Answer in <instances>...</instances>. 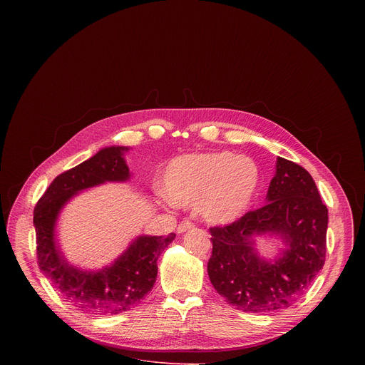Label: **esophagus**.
Returning <instances> with one entry per match:
<instances>
[{
    "mask_svg": "<svg viewBox=\"0 0 365 365\" xmlns=\"http://www.w3.org/2000/svg\"><path fill=\"white\" fill-rule=\"evenodd\" d=\"M193 227H195V224H193L192 221H189V220H183V221L179 224V227H178V232H179V234L186 232V231L192 230Z\"/></svg>",
    "mask_w": 365,
    "mask_h": 365,
    "instance_id": "esophagus-1",
    "label": "esophagus"
}]
</instances>
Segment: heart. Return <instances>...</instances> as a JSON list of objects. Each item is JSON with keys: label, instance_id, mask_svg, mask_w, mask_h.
Listing matches in <instances>:
<instances>
[{"label": "heart", "instance_id": "1", "mask_svg": "<svg viewBox=\"0 0 365 365\" xmlns=\"http://www.w3.org/2000/svg\"><path fill=\"white\" fill-rule=\"evenodd\" d=\"M165 190L176 205L199 202L202 215L214 224L238 218L250 206L258 183L257 165L230 151L186 154L166 168Z\"/></svg>", "mask_w": 365, "mask_h": 365}]
</instances>
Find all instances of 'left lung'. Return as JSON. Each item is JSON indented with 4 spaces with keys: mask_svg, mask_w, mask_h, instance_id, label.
Listing matches in <instances>:
<instances>
[{
    "mask_svg": "<svg viewBox=\"0 0 365 365\" xmlns=\"http://www.w3.org/2000/svg\"><path fill=\"white\" fill-rule=\"evenodd\" d=\"M258 210L212 227L207 274L215 290L242 312H273L294 303L322 270L327 257L328 210L306 169L277 159L276 175ZM279 233L289 248L273 264L252 247L255 233Z\"/></svg>",
    "mask_w": 365,
    "mask_h": 365,
    "instance_id": "left-lung-1",
    "label": "left lung"
}]
</instances>
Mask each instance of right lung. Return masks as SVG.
Returning <instances> with one entry per match:
<instances>
[{
  "label": "right lung",
  "mask_w": 365,
  "mask_h": 365,
  "mask_svg": "<svg viewBox=\"0 0 365 365\" xmlns=\"http://www.w3.org/2000/svg\"><path fill=\"white\" fill-rule=\"evenodd\" d=\"M125 147H107L76 168L61 173L38 199L33 222L36 228L37 264L66 302L86 314L117 315L137 306L153 289L158 258L176 234L138 237L117 262L98 273L69 266L55 244V224L63 205L79 190L130 178L123 158Z\"/></svg>",
  "instance_id": "right-lung-1"
}]
</instances>
